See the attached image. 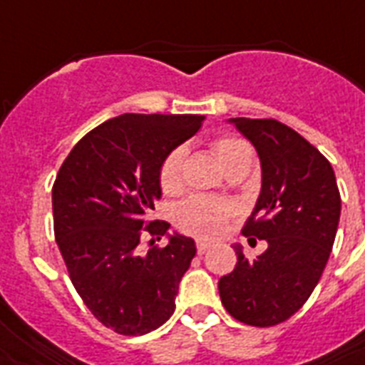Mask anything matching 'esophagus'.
<instances>
[{
	"label": "esophagus",
	"instance_id": "1",
	"mask_svg": "<svg viewBox=\"0 0 365 365\" xmlns=\"http://www.w3.org/2000/svg\"><path fill=\"white\" fill-rule=\"evenodd\" d=\"M210 247H211V245L206 243V241H197V250H198V254H206L207 250H210Z\"/></svg>",
	"mask_w": 365,
	"mask_h": 365
}]
</instances>
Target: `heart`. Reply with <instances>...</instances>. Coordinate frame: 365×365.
<instances>
[{"label":"heart","mask_w":365,"mask_h":365,"mask_svg":"<svg viewBox=\"0 0 365 365\" xmlns=\"http://www.w3.org/2000/svg\"><path fill=\"white\" fill-rule=\"evenodd\" d=\"M211 148L225 168L240 161L245 155H252L249 145L234 137H219L213 140ZM183 159H185L183 146H178L173 152H168L167 158L163 159L159 168V183L165 192L176 191L182 185ZM232 213H234V206L230 202L222 198L197 195L176 207L174 219H176V225L187 234L198 235V237H215L225 230L226 220Z\"/></svg>","instance_id":"1"}]
</instances>
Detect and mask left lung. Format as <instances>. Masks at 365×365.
<instances>
[{
	"mask_svg": "<svg viewBox=\"0 0 365 365\" xmlns=\"http://www.w3.org/2000/svg\"><path fill=\"white\" fill-rule=\"evenodd\" d=\"M250 140L262 165V191L245 235L267 240L254 262L234 245L235 269L219 280L232 317L272 327L302 308L329 262L341 198L332 165L295 130L272 118H228ZM258 216V220H254Z\"/></svg>",
	"mask_w": 365,
	"mask_h": 365,
	"instance_id": "left-lung-1",
	"label": "left lung"
}]
</instances>
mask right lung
<instances>
[{
    "instance_id": "1",
    "label": "right lung",
    "mask_w": 365,
    "mask_h": 365,
    "mask_svg": "<svg viewBox=\"0 0 365 365\" xmlns=\"http://www.w3.org/2000/svg\"><path fill=\"white\" fill-rule=\"evenodd\" d=\"M202 122V115L125 113L88 131L59 168L51 191L55 240L76 292L115 332L143 336L174 314L197 245L146 217L161 198L163 159ZM145 231L167 235L169 243L140 253Z\"/></svg>"
}]
</instances>
